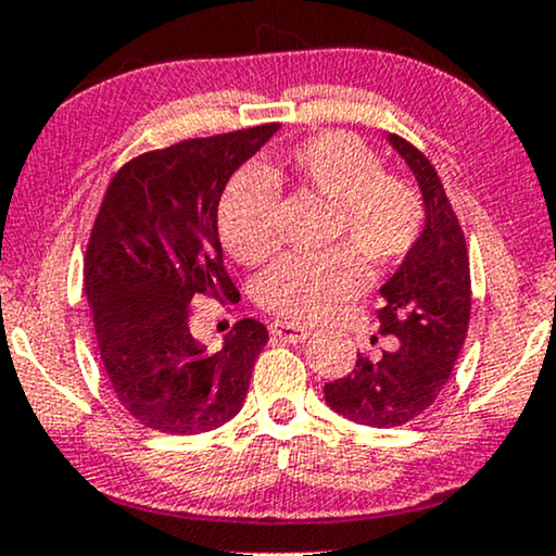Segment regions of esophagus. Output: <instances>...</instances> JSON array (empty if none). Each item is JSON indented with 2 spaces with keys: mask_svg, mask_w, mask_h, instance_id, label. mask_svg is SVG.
<instances>
[{
  "mask_svg": "<svg viewBox=\"0 0 556 556\" xmlns=\"http://www.w3.org/2000/svg\"><path fill=\"white\" fill-rule=\"evenodd\" d=\"M270 334L278 337V340H283V342H304L306 337L312 334V329L301 327V324H293V321H273Z\"/></svg>",
  "mask_w": 556,
  "mask_h": 556,
  "instance_id": "1",
  "label": "esophagus"
}]
</instances>
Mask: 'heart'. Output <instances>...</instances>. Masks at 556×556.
Here are the masks:
<instances>
[{
    "label": "heart",
    "mask_w": 556,
    "mask_h": 556,
    "mask_svg": "<svg viewBox=\"0 0 556 556\" xmlns=\"http://www.w3.org/2000/svg\"><path fill=\"white\" fill-rule=\"evenodd\" d=\"M278 173L327 199L334 214L329 242L344 244L321 255H288L257 283V301L291 321H316L352 299L365 268H393L421 240L427 206L406 178L386 173L372 148L348 132H321L283 153ZM278 186L261 168L235 173L219 199L216 227L242 265H263L278 250Z\"/></svg>",
    "instance_id": "heart-1"
}]
</instances>
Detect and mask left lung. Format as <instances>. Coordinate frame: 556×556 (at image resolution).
<instances>
[{"label":"left lung","mask_w":556,"mask_h":556,"mask_svg":"<svg viewBox=\"0 0 556 556\" xmlns=\"http://www.w3.org/2000/svg\"><path fill=\"white\" fill-rule=\"evenodd\" d=\"M391 146L419 181L427 225L421 240L380 288V355L357 352L350 375L324 386L329 408L365 427H403L421 416L450 383L470 324V257L465 232L434 165L399 135ZM372 342H378L372 337Z\"/></svg>","instance_id":"1"}]
</instances>
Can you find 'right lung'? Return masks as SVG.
Here are the masks:
<instances>
[{"instance_id":"1","label":"right lung","mask_w":556,"mask_h":556,"mask_svg":"<svg viewBox=\"0 0 556 556\" xmlns=\"http://www.w3.org/2000/svg\"><path fill=\"white\" fill-rule=\"evenodd\" d=\"M276 129L150 150L106 186L86 244L84 291L114 395L146 429L201 434L240 414L268 329L242 319L219 350H206L191 331V301H240L222 263L216 206L229 176Z\"/></svg>"}]
</instances>
